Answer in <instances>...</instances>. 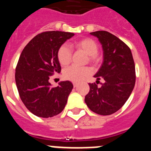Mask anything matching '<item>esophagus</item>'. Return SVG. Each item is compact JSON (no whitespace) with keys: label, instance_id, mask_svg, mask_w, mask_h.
Returning <instances> with one entry per match:
<instances>
[{"label":"esophagus","instance_id":"1","mask_svg":"<svg viewBox=\"0 0 151 151\" xmlns=\"http://www.w3.org/2000/svg\"><path fill=\"white\" fill-rule=\"evenodd\" d=\"M73 85H74V87H77V83H73Z\"/></svg>","mask_w":151,"mask_h":151}]
</instances>
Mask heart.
<instances>
[{
	"mask_svg": "<svg viewBox=\"0 0 151 151\" xmlns=\"http://www.w3.org/2000/svg\"><path fill=\"white\" fill-rule=\"evenodd\" d=\"M74 47L77 50L81 51L88 55V60L90 62L96 63L99 61L97 56L98 45L93 39L90 38L81 39L74 42ZM57 58L60 65L65 67L69 65L71 60V52L66 45H62L58 51ZM91 73V70L87 67L77 68L71 66L65 68L63 70V77L65 80L72 82H80L86 78Z\"/></svg>",
	"mask_w": 151,
	"mask_h": 151,
	"instance_id": "b5f03b06",
	"label": "heart"
}]
</instances>
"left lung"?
<instances>
[{
    "label": "left lung",
    "mask_w": 151,
    "mask_h": 151,
    "mask_svg": "<svg viewBox=\"0 0 151 151\" xmlns=\"http://www.w3.org/2000/svg\"><path fill=\"white\" fill-rule=\"evenodd\" d=\"M90 35L99 39L103 52V62L94 75L98 81L104 80L100 87L89 83L90 92L85 103L91 111L109 115L122 107L135 84V66L131 49L125 43L106 31H96Z\"/></svg>",
    "instance_id": "obj_1"
}]
</instances>
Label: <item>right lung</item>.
Segmentation results:
<instances>
[{"label":"right lung","mask_w":151,"mask_h":151,"mask_svg":"<svg viewBox=\"0 0 151 151\" xmlns=\"http://www.w3.org/2000/svg\"><path fill=\"white\" fill-rule=\"evenodd\" d=\"M74 33L49 31L39 34L26 45L16 68V84L21 100L38 117L49 118L65 109L73 84L61 81L52 87L49 77L61 72L58 51Z\"/></svg>","instance_id":"add662e5"}]
</instances>
